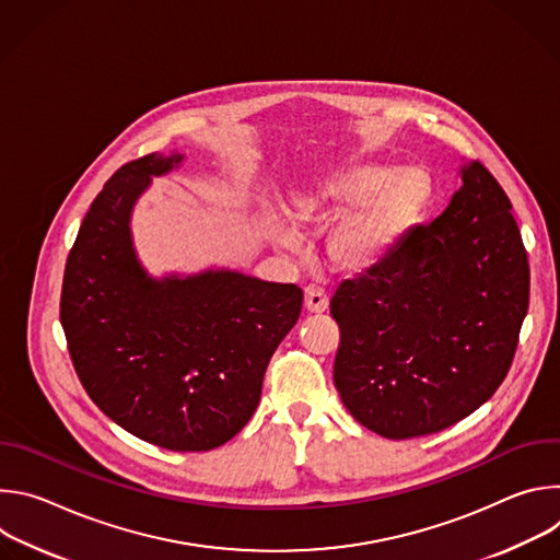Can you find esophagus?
<instances>
[{"label": "esophagus", "instance_id": "esophagus-1", "mask_svg": "<svg viewBox=\"0 0 560 560\" xmlns=\"http://www.w3.org/2000/svg\"><path fill=\"white\" fill-rule=\"evenodd\" d=\"M303 305L310 314H322L328 310L330 301H328V294L322 290V288H305V299H303Z\"/></svg>", "mask_w": 560, "mask_h": 560}]
</instances>
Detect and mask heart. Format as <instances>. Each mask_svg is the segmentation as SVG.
Here are the masks:
<instances>
[{"instance_id": "b5f03b06", "label": "heart", "mask_w": 560, "mask_h": 560, "mask_svg": "<svg viewBox=\"0 0 560 560\" xmlns=\"http://www.w3.org/2000/svg\"><path fill=\"white\" fill-rule=\"evenodd\" d=\"M434 179L423 166L350 162L307 179L292 197V219L324 228L326 261L341 275H368L385 266L423 223L434 201ZM277 242L294 248L292 230L279 228Z\"/></svg>"}]
</instances>
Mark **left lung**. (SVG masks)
<instances>
[{"label":"left lung","mask_w":560,"mask_h":560,"mask_svg":"<svg viewBox=\"0 0 560 560\" xmlns=\"http://www.w3.org/2000/svg\"><path fill=\"white\" fill-rule=\"evenodd\" d=\"M447 208L385 266L343 281L335 385L348 412L385 439L441 432L503 383L529 303L512 203L478 162L458 168Z\"/></svg>","instance_id":"8db88e82"}]
</instances>
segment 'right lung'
Here are the masks:
<instances>
[{
	"instance_id": "1",
	"label": "right lung",
	"mask_w": 560,
	"mask_h": 560,
	"mask_svg": "<svg viewBox=\"0 0 560 560\" xmlns=\"http://www.w3.org/2000/svg\"><path fill=\"white\" fill-rule=\"evenodd\" d=\"M184 162L182 152H152L108 179L68 255L59 318L77 376L108 419L152 445L206 452L255 415L303 292L230 268L145 270L135 206L152 177Z\"/></svg>"
}]
</instances>
